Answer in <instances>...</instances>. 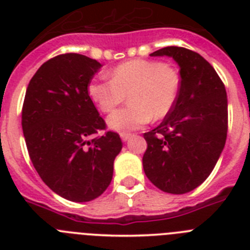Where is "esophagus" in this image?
Wrapping results in <instances>:
<instances>
[{"label": "esophagus", "mask_w": 250, "mask_h": 250, "mask_svg": "<svg viewBox=\"0 0 250 250\" xmlns=\"http://www.w3.org/2000/svg\"><path fill=\"white\" fill-rule=\"evenodd\" d=\"M120 136H121V140L127 141L130 138H131V134H127V132H121Z\"/></svg>", "instance_id": "1"}]
</instances>
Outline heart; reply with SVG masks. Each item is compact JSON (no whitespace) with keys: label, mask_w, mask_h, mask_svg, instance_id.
I'll list each match as a JSON object with an SVG mask.
<instances>
[{"label":"heart","mask_w":250,"mask_h":250,"mask_svg":"<svg viewBox=\"0 0 250 250\" xmlns=\"http://www.w3.org/2000/svg\"><path fill=\"white\" fill-rule=\"evenodd\" d=\"M182 87L175 67L155 60L135 59L123 62L110 72L109 81H92L87 87L91 100L103 112H111L129 99L130 105L107 119L116 131H130L171 112Z\"/></svg>","instance_id":"1"}]
</instances>
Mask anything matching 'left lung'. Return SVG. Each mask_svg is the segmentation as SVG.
Segmentation results:
<instances>
[{
  "mask_svg": "<svg viewBox=\"0 0 250 250\" xmlns=\"http://www.w3.org/2000/svg\"><path fill=\"white\" fill-rule=\"evenodd\" d=\"M150 56L173 57L182 87L174 109L144 138L145 175L160 190L185 194L210 175L228 132L225 86L213 66L194 51L167 46Z\"/></svg>",
  "mask_w": 250,
  "mask_h": 250,
  "instance_id": "1",
  "label": "left lung"
}]
</instances>
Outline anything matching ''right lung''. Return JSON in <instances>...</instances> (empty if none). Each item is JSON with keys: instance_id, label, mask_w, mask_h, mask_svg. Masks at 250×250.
Masks as SVG:
<instances>
[{"instance_id": "add662e5", "label": "right lung", "mask_w": 250, "mask_h": 250, "mask_svg": "<svg viewBox=\"0 0 250 250\" xmlns=\"http://www.w3.org/2000/svg\"><path fill=\"white\" fill-rule=\"evenodd\" d=\"M101 66L80 54L52 57L31 79L22 106L35 169L51 190L71 202H90L107 189L123 147L118 132L91 138L106 129L87 92Z\"/></svg>"}]
</instances>
